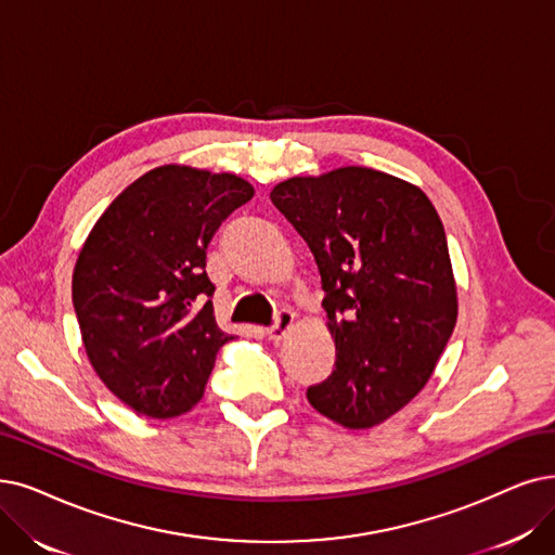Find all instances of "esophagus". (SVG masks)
<instances>
[{
    "instance_id": "obj_1",
    "label": "esophagus",
    "mask_w": 555,
    "mask_h": 555,
    "mask_svg": "<svg viewBox=\"0 0 555 555\" xmlns=\"http://www.w3.org/2000/svg\"><path fill=\"white\" fill-rule=\"evenodd\" d=\"M294 321H296V314L292 312V309H280V312L275 314V323L271 327H266V337H269L271 341L284 339L286 332L294 327Z\"/></svg>"
}]
</instances>
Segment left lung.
<instances>
[{
	"label": "left lung",
	"instance_id": "1",
	"mask_svg": "<svg viewBox=\"0 0 555 555\" xmlns=\"http://www.w3.org/2000/svg\"><path fill=\"white\" fill-rule=\"evenodd\" d=\"M271 201L317 259L337 348L307 401L344 428L378 426L424 389L457 321L444 225L418 186L362 166L292 177Z\"/></svg>",
	"mask_w": 555,
	"mask_h": 555
}]
</instances>
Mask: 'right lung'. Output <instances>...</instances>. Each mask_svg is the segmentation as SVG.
Wrapping results in <instances>:
<instances>
[{"mask_svg":"<svg viewBox=\"0 0 555 555\" xmlns=\"http://www.w3.org/2000/svg\"><path fill=\"white\" fill-rule=\"evenodd\" d=\"M253 195L232 172L168 164L129 184L88 234L73 273L81 341L134 412L170 418L203 398L216 352L234 339L214 319L207 246Z\"/></svg>","mask_w":555,"mask_h":555,"instance_id":"1","label":"right lung"}]
</instances>
